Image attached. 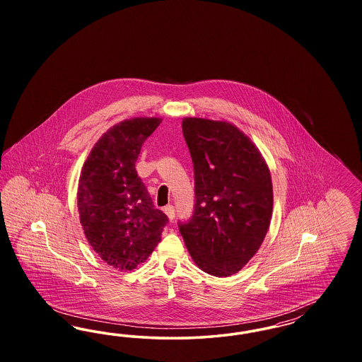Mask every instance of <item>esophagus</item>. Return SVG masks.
<instances>
[{"instance_id":"esophagus-1","label":"esophagus","mask_w":362,"mask_h":362,"mask_svg":"<svg viewBox=\"0 0 362 362\" xmlns=\"http://www.w3.org/2000/svg\"><path fill=\"white\" fill-rule=\"evenodd\" d=\"M164 211L168 216V218L173 221V218H175V207L173 205H168V206L164 207Z\"/></svg>"}]
</instances>
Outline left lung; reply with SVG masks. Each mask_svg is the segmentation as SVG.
Listing matches in <instances>:
<instances>
[{
    "mask_svg": "<svg viewBox=\"0 0 362 362\" xmlns=\"http://www.w3.org/2000/svg\"><path fill=\"white\" fill-rule=\"evenodd\" d=\"M195 205L179 224L191 258L207 274H236L258 252L273 213V185L258 148L228 122L185 118Z\"/></svg>",
    "mask_w": 362,
    "mask_h": 362,
    "instance_id": "left-lung-1",
    "label": "left lung"
}]
</instances>
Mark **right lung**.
Segmentation results:
<instances>
[{"mask_svg": "<svg viewBox=\"0 0 362 362\" xmlns=\"http://www.w3.org/2000/svg\"><path fill=\"white\" fill-rule=\"evenodd\" d=\"M160 123L134 118L115 124L95 144L80 176L77 206L86 240L119 270L144 263L168 223L136 171L141 146Z\"/></svg>", "mask_w": 362, "mask_h": 362, "instance_id": "obj_1", "label": "right lung"}]
</instances>
